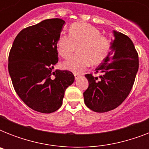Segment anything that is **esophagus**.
Masks as SVG:
<instances>
[{
    "instance_id": "esophagus-1",
    "label": "esophagus",
    "mask_w": 149,
    "mask_h": 149,
    "mask_svg": "<svg viewBox=\"0 0 149 149\" xmlns=\"http://www.w3.org/2000/svg\"><path fill=\"white\" fill-rule=\"evenodd\" d=\"M74 76H75V79H79V77H80V75L77 74V73H74Z\"/></svg>"
}]
</instances>
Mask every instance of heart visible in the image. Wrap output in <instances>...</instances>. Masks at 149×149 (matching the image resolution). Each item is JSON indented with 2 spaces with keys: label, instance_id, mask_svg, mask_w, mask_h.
<instances>
[{
  "label": "heart",
  "instance_id": "b5f03b06",
  "mask_svg": "<svg viewBox=\"0 0 149 149\" xmlns=\"http://www.w3.org/2000/svg\"><path fill=\"white\" fill-rule=\"evenodd\" d=\"M100 34L96 27L84 22L72 24L70 28V36L61 34L56 43L58 53L63 58H68L77 47L78 53L63 62V69L80 72L90 63L92 65L101 63L108 56L111 42L108 38Z\"/></svg>",
  "mask_w": 149,
  "mask_h": 149
}]
</instances>
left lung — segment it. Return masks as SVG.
<instances>
[{"label":"left lung","mask_w":149,"mask_h":149,"mask_svg":"<svg viewBox=\"0 0 149 149\" xmlns=\"http://www.w3.org/2000/svg\"><path fill=\"white\" fill-rule=\"evenodd\" d=\"M98 77L86 74L88 88L84 93L85 104L104 113L122 104L132 91L139 70V55L129 37L113 31L111 52L96 69Z\"/></svg>","instance_id":"1"}]
</instances>
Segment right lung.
<instances>
[{
	"mask_svg": "<svg viewBox=\"0 0 149 149\" xmlns=\"http://www.w3.org/2000/svg\"><path fill=\"white\" fill-rule=\"evenodd\" d=\"M65 21L44 20L16 36L8 57V72L16 93L32 110L49 113L63 104L64 93L74 82L68 70L53 71L58 63L56 43Z\"/></svg>",
	"mask_w": 149,
	"mask_h": 149,
	"instance_id": "obj_1",
	"label": "right lung"
}]
</instances>
